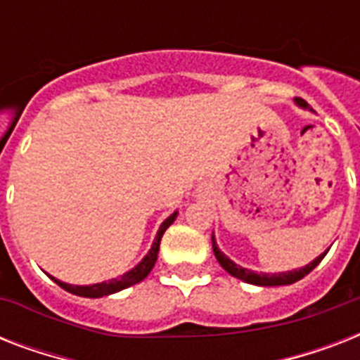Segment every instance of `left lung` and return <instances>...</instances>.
I'll list each match as a JSON object with an SVG mask.
<instances>
[{
  "label": "left lung",
  "instance_id": "8db88e82",
  "mask_svg": "<svg viewBox=\"0 0 360 360\" xmlns=\"http://www.w3.org/2000/svg\"><path fill=\"white\" fill-rule=\"evenodd\" d=\"M297 106H301V108H307V103L302 101V98H295ZM213 252L214 257L219 259V263L222 265L226 273H230L231 276H236V278L243 280L246 284H254V285H288L293 284L297 280L304 278L312 269L318 267V263L321 262L325 257V254L329 250H325L323 254H319L314 262H310L308 265L301 269H293V271H288V273H256V271H250V269H245L237 265L236 262H231L230 257L226 256L224 252H220L219 245H217V240H214L213 236Z\"/></svg>",
  "mask_w": 360,
  "mask_h": 360
}]
</instances>
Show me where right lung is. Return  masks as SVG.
Returning <instances> with one entry per match:
<instances>
[{
  "label": "right lung",
  "mask_w": 360,
  "mask_h": 360,
  "mask_svg": "<svg viewBox=\"0 0 360 360\" xmlns=\"http://www.w3.org/2000/svg\"><path fill=\"white\" fill-rule=\"evenodd\" d=\"M177 214H179V211H175V213L169 214L168 219L164 220L162 224H160V228H158L157 231V237H155V240H153L151 248H149V252L143 256V259H141L136 267H132L124 274L117 276V278H112L108 280V282H98V284H91V285H72V284H67V282H61V280L58 278H53V276H50V274H48V276H50V278H52L59 288H63L65 291H69V293H72V295L89 297V299H98V297L112 295V293H117V291L124 290V288H130V285L138 284V282H141V280L146 278L147 274L151 273V269L155 267V262H157V256H158V246H160V239H162L164 231L174 224V220L177 219Z\"/></svg>",
  "instance_id": "1"
}]
</instances>
